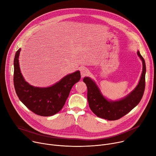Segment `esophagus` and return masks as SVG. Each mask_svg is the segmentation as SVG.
<instances>
[{"label":"esophagus","mask_w":156,"mask_h":156,"mask_svg":"<svg viewBox=\"0 0 156 156\" xmlns=\"http://www.w3.org/2000/svg\"><path fill=\"white\" fill-rule=\"evenodd\" d=\"M80 74H81V77L83 78L85 76H87L89 74V70L84 67H82L80 69Z\"/></svg>","instance_id":"obj_1"}]
</instances>
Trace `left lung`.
Masks as SVG:
<instances>
[{
  "instance_id": "8db88e82",
  "label": "left lung",
  "mask_w": 156,
  "mask_h": 156,
  "mask_svg": "<svg viewBox=\"0 0 156 156\" xmlns=\"http://www.w3.org/2000/svg\"><path fill=\"white\" fill-rule=\"evenodd\" d=\"M137 55L142 61V73L137 87L126 98L117 101L107 100L101 94L99 89L90 78L86 77L83 81L87 87V100L91 111L98 117L109 121H115L122 117L140 101L145 90L146 63L139 51Z\"/></svg>"
}]
</instances>
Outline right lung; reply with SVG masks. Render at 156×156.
Instances as JSON below:
<instances>
[{"label":"right lung","mask_w":156,"mask_h":156,"mask_svg":"<svg viewBox=\"0 0 156 156\" xmlns=\"http://www.w3.org/2000/svg\"><path fill=\"white\" fill-rule=\"evenodd\" d=\"M20 50L16 52L14 61V85L19 99L35 114L51 116L57 114L62 109L72 87L80 80V72L66 76L49 87H34L24 80L20 73L19 63Z\"/></svg>","instance_id":"right-lung-1"}]
</instances>
